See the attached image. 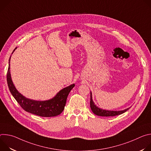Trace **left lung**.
<instances>
[{
  "instance_id": "1",
  "label": "left lung",
  "mask_w": 151,
  "mask_h": 151,
  "mask_svg": "<svg viewBox=\"0 0 151 151\" xmlns=\"http://www.w3.org/2000/svg\"><path fill=\"white\" fill-rule=\"evenodd\" d=\"M90 107L92 112L96 115L101 116H114L118 115H121L126 111H127L130 107H128L127 109H125L123 111H108L102 109L100 107H97L93 100L92 93L90 92Z\"/></svg>"
}]
</instances>
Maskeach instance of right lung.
I'll list each match as a JSON object with an SVG mask.
<instances>
[{"label":"right lung","instance_id":"obj_1","mask_svg":"<svg viewBox=\"0 0 151 151\" xmlns=\"http://www.w3.org/2000/svg\"><path fill=\"white\" fill-rule=\"evenodd\" d=\"M17 48L16 47L13 51ZM7 73V83L9 91L18 104L27 112L42 117H52L60 115L64 110L66 105L68 96L75 87V83L61 90L52 99L44 101H38L26 98L17 90L11 79L10 72V60Z\"/></svg>","mask_w":151,"mask_h":151}]
</instances>
